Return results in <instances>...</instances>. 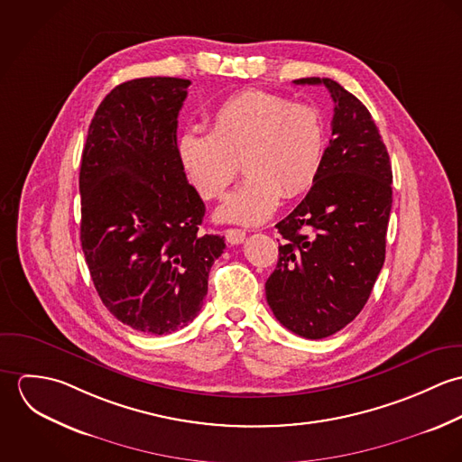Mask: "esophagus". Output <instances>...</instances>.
I'll use <instances>...</instances> for the list:
<instances>
[{"instance_id": "obj_1", "label": "esophagus", "mask_w": 462, "mask_h": 462, "mask_svg": "<svg viewBox=\"0 0 462 462\" xmlns=\"http://www.w3.org/2000/svg\"><path fill=\"white\" fill-rule=\"evenodd\" d=\"M224 235H226V240H227L231 245H238V244H242V242L245 240V231H244V229H233V227H229V229L224 231Z\"/></svg>"}]
</instances>
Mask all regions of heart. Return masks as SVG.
Listing matches in <instances>:
<instances>
[{"label":"heart","instance_id":"b5f03b06","mask_svg":"<svg viewBox=\"0 0 462 462\" xmlns=\"http://www.w3.org/2000/svg\"><path fill=\"white\" fill-rule=\"evenodd\" d=\"M326 151L320 110L288 97L244 90L227 97L211 116V132L180 136V162L200 198L220 199L244 163L247 178L218 208V218L256 226L279 206L306 192L319 176Z\"/></svg>","mask_w":462,"mask_h":462}]
</instances>
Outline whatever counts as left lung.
<instances>
[{
	"label": "left lung",
	"instance_id": "obj_1",
	"mask_svg": "<svg viewBox=\"0 0 462 462\" xmlns=\"http://www.w3.org/2000/svg\"><path fill=\"white\" fill-rule=\"evenodd\" d=\"M332 138L302 202L275 224L284 238L264 282L273 317L291 332L322 339L365 308L386 258L393 172L388 149L368 108L330 78Z\"/></svg>",
	"mask_w": 462,
	"mask_h": 462
}]
</instances>
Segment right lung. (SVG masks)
<instances>
[{
  "label": "right lung",
  "instance_id": "add662e5",
  "mask_svg": "<svg viewBox=\"0 0 462 462\" xmlns=\"http://www.w3.org/2000/svg\"><path fill=\"white\" fill-rule=\"evenodd\" d=\"M190 79L138 78L99 105L81 156L79 240L106 310L147 334L189 326L224 236L200 235L204 202L178 154Z\"/></svg>",
  "mask_w": 462,
  "mask_h": 462
}]
</instances>
